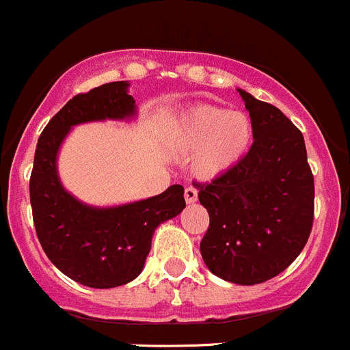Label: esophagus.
Returning <instances> with one entry per match:
<instances>
[{
	"label": "esophagus",
	"instance_id": "34e87169",
	"mask_svg": "<svg viewBox=\"0 0 350 350\" xmlns=\"http://www.w3.org/2000/svg\"><path fill=\"white\" fill-rule=\"evenodd\" d=\"M185 200H186V203H188V204L196 203V201H198L196 188H193V186H188V188L185 189Z\"/></svg>",
	"mask_w": 350,
	"mask_h": 350
}]
</instances>
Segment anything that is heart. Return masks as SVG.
Listing matches in <instances>:
<instances>
[{"instance_id":"obj_1","label":"heart","mask_w":350,"mask_h":350,"mask_svg":"<svg viewBox=\"0 0 350 350\" xmlns=\"http://www.w3.org/2000/svg\"><path fill=\"white\" fill-rule=\"evenodd\" d=\"M172 137L186 150H198L193 171L201 179H213L234 169L249 152L254 126L241 109L198 105L183 113L172 126Z\"/></svg>"}]
</instances>
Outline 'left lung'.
Returning <instances> with one entry per match:
<instances>
[{
    "label": "left lung",
    "mask_w": 350,
    "mask_h": 350,
    "mask_svg": "<svg viewBox=\"0 0 350 350\" xmlns=\"http://www.w3.org/2000/svg\"><path fill=\"white\" fill-rule=\"evenodd\" d=\"M254 126L245 157L211 183H195L210 227L200 243L215 276L259 284L299 256L313 225L315 183L301 132L280 108L239 90Z\"/></svg>",
    "instance_id": "obj_1"
}]
</instances>
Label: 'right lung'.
Instances as JSON below:
<instances>
[{"instance_id": "obj_1", "label": "right lung", "mask_w": 350, "mask_h": 350, "mask_svg": "<svg viewBox=\"0 0 350 350\" xmlns=\"http://www.w3.org/2000/svg\"><path fill=\"white\" fill-rule=\"evenodd\" d=\"M129 83H107L76 94L38 137L30 176V203L38 242L51 262L76 283L115 288L144 269L155 228L186 206L185 188L120 206L96 208L67 193L57 174V152L74 125L135 115Z\"/></svg>"}]
</instances>
